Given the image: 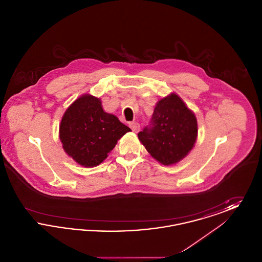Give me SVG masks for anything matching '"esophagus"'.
I'll use <instances>...</instances> for the list:
<instances>
[{"label": "esophagus", "instance_id": "1", "mask_svg": "<svg viewBox=\"0 0 262 262\" xmlns=\"http://www.w3.org/2000/svg\"><path fill=\"white\" fill-rule=\"evenodd\" d=\"M128 125H129L132 130H133L134 133H137V132L139 130V128H140V125H139L138 123H137V122H132V123H129Z\"/></svg>", "mask_w": 262, "mask_h": 262}]
</instances>
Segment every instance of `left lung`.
Returning a JSON list of instances; mask_svg holds the SVG:
<instances>
[{
  "label": "left lung",
  "mask_w": 262,
  "mask_h": 262,
  "mask_svg": "<svg viewBox=\"0 0 262 262\" xmlns=\"http://www.w3.org/2000/svg\"><path fill=\"white\" fill-rule=\"evenodd\" d=\"M137 136L153 158L172 165L192 149L198 137L196 118L173 93L156 104L149 125Z\"/></svg>",
  "instance_id": "1"
}]
</instances>
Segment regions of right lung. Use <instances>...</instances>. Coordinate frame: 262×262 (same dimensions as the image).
<instances>
[{"label": "right lung", "mask_w": 262, "mask_h": 262, "mask_svg": "<svg viewBox=\"0 0 262 262\" xmlns=\"http://www.w3.org/2000/svg\"><path fill=\"white\" fill-rule=\"evenodd\" d=\"M130 132L119 119L104 112L101 101L82 95L68 108L60 125L62 148L75 162L94 167L103 162L118 139Z\"/></svg>", "instance_id": "1"}]
</instances>
